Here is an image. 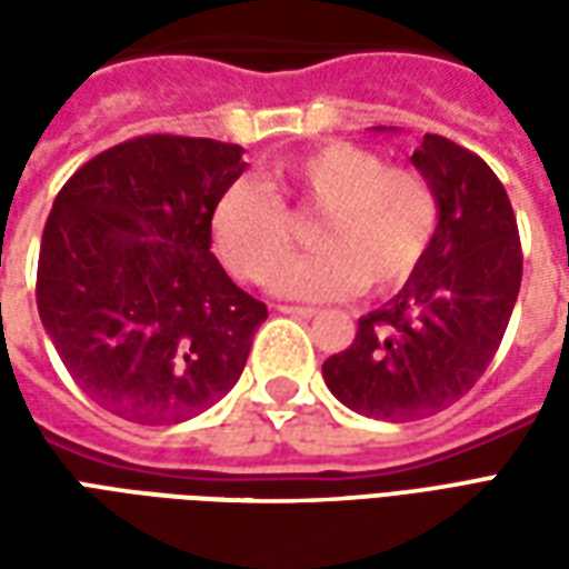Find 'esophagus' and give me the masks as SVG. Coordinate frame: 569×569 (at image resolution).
<instances>
[{
    "label": "esophagus",
    "mask_w": 569,
    "mask_h": 569,
    "mask_svg": "<svg viewBox=\"0 0 569 569\" xmlns=\"http://www.w3.org/2000/svg\"><path fill=\"white\" fill-rule=\"evenodd\" d=\"M280 313H289V317H301V320H310V317H317L320 310L317 308H301V305H277Z\"/></svg>",
    "instance_id": "obj_1"
}]
</instances>
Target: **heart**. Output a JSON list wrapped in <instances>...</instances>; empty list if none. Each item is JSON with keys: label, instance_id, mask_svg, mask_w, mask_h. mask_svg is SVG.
Segmentation results:
<instances>
[{"label": "heart", "instance_id": "1", "mask_svg": "<svg viewBox=\"0 0 569 569\" xmlns=\"http://www.w3.org/2000/svg\"><path fill=\"white\" fill-rule=\"evenodd\" d=\"M280 194L296 210L322 212L313 252L271 277L283 298L332 301L362 286L387 296L418 273L439 228V200L418 170L387 167L357 142H322L277 167ZM212 243L228 271L259 283L292 249V219L252 182L224 188L212 210Z\"/></svg>", "mask_w": 569, "mask_h": 569}]
</instances>
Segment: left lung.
I'll return each instance as SVG.
<instances>
[{
  "mask_svg": "<svg viewBox=\"0 0 569 569\" xmlns=\"http://www.w3.org/2000/svg\"><path fill=\"white\" fill-rule=\"evenodd\" d=\"M411 163L439 200L432 247L399 296L359 317L353 345L322 362L338 402L393 423L429 418L476 387L521 289V240L497 173L436 133Z\"/></svg>",
  "mask_w": 569,
  "mask_h": 569,
  "instance_id": "obj_1",
  "label": "left lung"
}]
</instances>
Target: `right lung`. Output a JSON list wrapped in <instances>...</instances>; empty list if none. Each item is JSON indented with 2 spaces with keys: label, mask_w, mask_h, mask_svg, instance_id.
<instances>
[{
  "label": "right lung",
  "mask_w": 569,
  "mask_h": 569,
  "mask_svg": "<svg viewBox=\"0 0 569 569\" xmlns=\"http://www.w3.org/2000/svg\"><path fill=\"white\" fill-rule=\"evenodd\" d=\"M243 170L234 142L151 133L60 188L36 305L72 381L118 418H198L247 366L268 308L210 252L216 200Z\"/></svg>",
  "instance_id": "right-lung-1"
}]
</instances>
